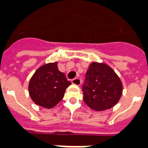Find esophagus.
<instances>
[{
  "label": "esophagus",
  "mask_w": 148,
  "mask_h": 148,
  "mask_svg": "<svg viewBox=\"0 0 148 148\" xmlns=\"http://www.w3.org/2000/svg\"><path fill=\"white\" fill-rule=\"evenodd\" d=\"M72 84H76V85H80L81 84V83H82V81H81V79H79L77 78V77H76V78H74V79H72Z\"/></svg>",
  "instance_id": "1"
}]
</instances>
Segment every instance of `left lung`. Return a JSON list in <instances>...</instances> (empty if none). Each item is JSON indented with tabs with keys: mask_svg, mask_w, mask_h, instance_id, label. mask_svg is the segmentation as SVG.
I'll use <instances>...</instances> for the list:
<instances>
[{
	"mask_svg": "<svg viewBox=\"0 0 148 148\" xmlns=\"http://www.w3.org/2000/svg\"><path fill=\"white\" fill-rule=\"evenodd\" d=\"M84 101L95 111L113 107L123 93V84L113 70L103 63L93 62L89 65L82 85Z\"/></svg>",
	"mask_w": 148,
	"mask_h": 148,
	"instance_id": "obj_1",
	"label": "left lung"
}]
</instances>
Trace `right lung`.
Instances as JSON below:
<instances>
[{
	"mask_svg": "<svg viewBox=\"0 0 148 148\" xmlns=\"http://www.w3.org/2000/svg\"><path fill=\"white\" fill-rule=\"evenodd\" d=\"M71 84L57 68V62L40 66L32 77L29 92L32 100L39 106L51 109L61 101Z\"/></svg>",
	"mask_w": 148,
	"mask_h": 148,
	"instance_id": "obj_1",
	"label": "right lung"
}]
</instances>
